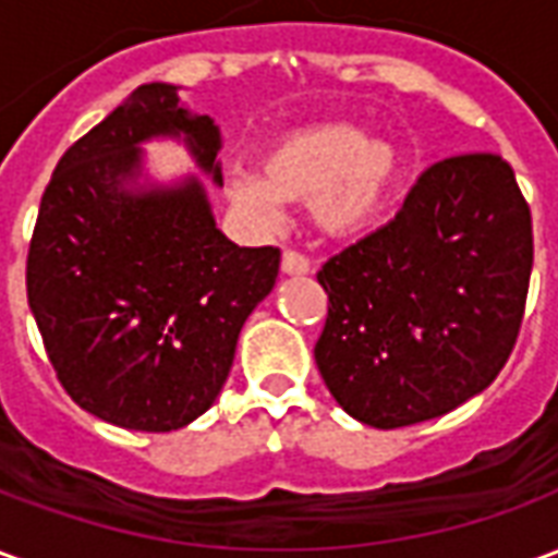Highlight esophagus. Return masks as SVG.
<instances>
[{"label": "esophagus", "instance_id": "34e87169", "mask_svg": "<svg viewBox=\"0 0 558 558\" xmlns=\"http://www.w3.org/2000/svg\"><path fill=\"white\" fill-rule=\"evenodd\" d=\"M280 268L287 271V275H311V259L299 251H283L280 256Z\"/></svg>", "mask_w": 558, "mask_h": 558}]
</instances>
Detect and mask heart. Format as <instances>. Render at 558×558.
Listing matches in <instances>:
<instances>
[{
	"instance_id": "1",
	"label": "heart",
	"mask_w": 558,
	"mask_h": 558,
	"mask_svg": "<svg viewBox=\"0 0 558 558\" xmlns=\"http://www.w3.org/2000/svg\"><path fill=\"white\" fill-rule=\"evenodd\" d=\"M400 179V151L364 137L350 122L295 128L268 146L263 175L235 172L230 196L259 220L280 218L283 203H314L319 227L335 235L367 230Z\"/></svg>"
}]
</instances>
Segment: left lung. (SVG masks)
Returning <instances> with one entry per match:
<instances>
[{
    "mask_svg": "<svg viewBox=\"0 0 558 558\" xmlns=\"http://www.w3.org/2000/svg\"><path fill=\"white\" fill-rule=\"evenodd\" d=\"M532 275V215L493 151L436 160L398 218L319 268L328 316L314 359L331 398L395 430L490 386L514 350Z\"/></svg>",
    "mask_w": 558,
    "mask_h": 558,
    "instance_id": "8db88e82",
    "label": "left lung"
}]
</instances>
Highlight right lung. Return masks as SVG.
Listing matches in <instances>:
<instances>
[{
  "instance_id": "right-lung-1",
  "label": "right lung",
  "mask_w": 558,
  "mask_h": 558,
  "mask_svg": "<svg viewBox=\"0 0 558 558\" xmlns=\"http://www.w3.org/2000/svg\"><path fill=\"white\" fill-rule=\"evenodd\" d=\"M184 137L220 184V131L175 86L146 83L68 148L35 220L26 295L59 383L125 430L199 418L227 383L244 319L266 299L278 247H239L203 184L140 187V143Z\"/></svg>"
}]
</instances>
